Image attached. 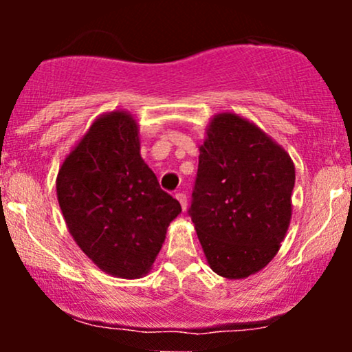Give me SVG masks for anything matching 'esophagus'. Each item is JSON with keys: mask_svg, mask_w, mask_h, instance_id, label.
<instances>
[{"mask_svg": "<svg viewBox=\"0 0 352 352\" xmlns=\"http://www.w3.org/2000/svg\"><path fill=\"white\" fill-rule=\"evenodd\" d=\"M175 199L180 201V205H182V210H187V205H188V200H187V195H185V193H177L175 195Z\"/></svg>", "mask_w": 352, "mask_h": 352, "instance_id": "obj_1", "label": "esophagus"}]
</instances>
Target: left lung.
<instances>
[{
    "instance_id": "8db88e82",
    "label": "left lung",
    "mask_w": 352,
    "mask_h": 352,
    "mask_svg": "<svg viewBox=\"0 0 352 352\" xmlns=\"http://www.w3.org/2000/svg\"><path fill=\"white\" fill-rule=\"evenodd\" d=\"M199 145L190 217L210 268L243 280L276 256L292 221L294 164L252 120L220 112Z\"/></svg>"
}]
</instances>
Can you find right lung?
<instances>
[{
  "label": "right lung",
  "mask_w": 352,
  "mask_h": 352,
  "mask_svg": "<svg viewBox=\"0 0 352 352\" xmlns=\"http://www.w3.org/2000/svg\"><path fill=\"white\" fill-rule=\"evenodd\" d=\"M131 112L99 116L59 167L56 192L71 236L104 273L124 280L151 272L182 207L140 157Z\"/></svg>",
  "instance_id": "right-lung-1"
}]
</instances>
